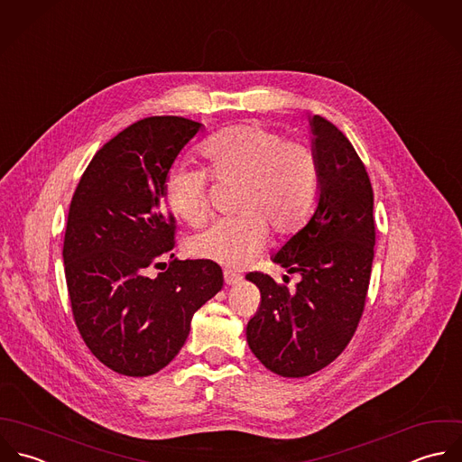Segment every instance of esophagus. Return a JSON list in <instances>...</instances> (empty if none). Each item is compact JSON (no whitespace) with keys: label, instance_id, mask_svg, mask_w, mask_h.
Returning <instances> with one entry per match:
<instances>
[{"label":"esophagus","instance_id":"esophagus-1","mask_svg":"<svg viewBox=\"0 0 462 462\" xmlns=\"http://www.w3.org/2000/svg\"><path fill=\"white\" fill-rule=\"evenodd\" d=\"M224 280H226L227 285H238V283L242 282V276L236 274V273H233V271H226V273H224Z\"/></svg>","mask_w":462,"mask_h":462}]
</instances>
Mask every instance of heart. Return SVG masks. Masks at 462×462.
<instances>
[{
  "mask_svg": "<svg viewBox=\"0 0 462 462\" xmlns=\"http://www.w3.org/2000/svg\"><path fill=\"white\" fill-rule=\"evenodd\" d=\"M208 171L186 164L173 166L164 179L168 209L189 226L209 213V176L238 184L235 213L220 218L189 240L195 258L226 267L247 265L265 245L267 227L278 236L298 233L311 217L319 195V164L305 143L287 142L262 125L227 127L200 147Z\"/></svg>",
  "mask_w": 462,
  "mask_h": 462,
  "instance_id": "obj_1",
  "label": "heart"
}]
</instances>
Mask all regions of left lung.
<instances>
[{
	"mask_svg": "<svg viewBox=\"0 0 462 462\" xmlns=\"http://www.w3.org/2000/svg\"><path fill=\"white\" fill-rule=\"evenodd\" d=\"M311 151L319 195L305 227L273 262L300 274L291 292L271 276L249 273L262 303L247 324V342L273 373L303 378L331 364L349 344L364 311L374 258L373 188L349 140L328 120L311 116Z\"/></svg>",
	"mask_w": 462,
	"mask_h": 462,
	"instance_id": "obj_1",
	"label": "left lung"
}]
</instances>
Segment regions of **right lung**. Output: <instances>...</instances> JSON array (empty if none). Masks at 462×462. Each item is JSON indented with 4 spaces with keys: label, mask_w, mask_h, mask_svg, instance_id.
<instances>
[{
    "label": "right lung",
    "mask_w": 462,
    "mask_h": 462,
    "mask_svg": "<svg viewBox=\"0 0 462 462\" xmlns=\"http://www.w3.org/2000/svg\"><path fill=\"white\" fill-rule=\"evenodd\" d=\"M202 124L180 116L140 120L107 142L73 193L64 271L75 324L91 353L125 376H149L184 346L193 313L224 285L208 260L149 267L173 247L162 184Z\"/></svg>",
    "instance_id": "obj_1"
}]
</instances>
